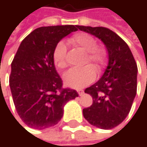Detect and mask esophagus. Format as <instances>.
<instances>
[{
	"label": "esophagus",
	"instance_id": "esophagus-1",
	"mask_svg": "<svg viewBox=\"0 0 147 147\" xmlns=\"http://www.w3.org/2000/svg\"><path fill=\"white\" fill-rule=\"evenodd\" d=\"M77 93H78V94H79L80 96H82V95L84 94V91L82 90V89H79V90H77Z\"/></svg>",
	"mask_w": 147,
	"mask_h": 147
}]
</instances>
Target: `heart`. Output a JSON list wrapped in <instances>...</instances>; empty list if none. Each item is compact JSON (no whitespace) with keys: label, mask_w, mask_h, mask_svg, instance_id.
Returning a JSON list of instances; mask_svg holds the SVG:
<instances>
[{"label":"heart","mask_w":147,"mask_h":147,"mask_svg":"<svg viewBox=\"0 0 147 147\" xmlns=\"http://www.w3.org/2000/svg\"><path fill=\"white\" fill-rule=\"evenodd\" d=\"M71 42L85 52V56L82 60V68L71 69L63 76L65 83L74 88H82L90 84L95 77V72H99L103 68L106 54L102 47L98 46L94 37L88 33L80 32L71 38ZM67 47L64 41H59L55 45L52 58L54 65L60 70L67 66L66 63Z\"/></svg>","instance_id":"b5f03b06"}]
</instances>
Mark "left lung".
I'll use <instances>...</instances> for the list:
<instances>
[{"label": "left lung", "instance_id": "obj_1", "mask_svg": "<svg viewBox=\"0 0 147 147\" xmlns=\"http://www.w3.org/2000/svg\"><path fill=\"white\" fill-rule=\"evenodd\" d=\"M77 28L101 39L108 51L102 77L84 91L93 97V104L83 109V117L95 127L113 129L126 118L136 95V62L128 44L110 29L82 25Z\"/></svg>", "mask_w": 147, "mask_h": 147}]
</instances>
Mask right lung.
I'll return each instance as SVG.
<instances>
[{
  "instance_id": "right-lung-1",
  "label": "right lung",
  "mask_w": 147,
  "mask_h": 147,
  "mask_svg": "<svg viewBox=\"0 0 147 147\" xmlns=\"http://www.w3.org/2000/svg\"><path fill=\"white\" fill-rule=\"evenodd\" d=\"M77 30V25L40 27L21 42L12 62L10 88L16 111L30 128L44 129L57 124L64 105L78 96L76 90L63 88L52 58L63 37Z\"/></svg>"
}]
</instances>
